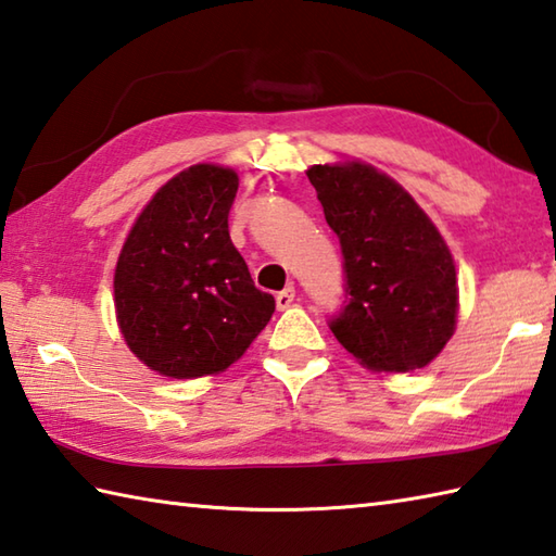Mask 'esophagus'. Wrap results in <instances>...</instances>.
Segmentation results:
<instances>
[{"label": "esophagus", "instance_id": "esophagus-1", "mask_svg": "<svg viewBox=\"0 0 556 556\" xmlns=\"http://www.w3.org/2000/svg\"><path fill=\"white\" fill-rule=\"evenodd\" d=\"M293 296H296V289H293V287H287L285 291H279L277 293V308L279 311H285V308H289L291 306V303H293Z\"/></svg>", "mask_w": 556, "mask_h": 556}]
</instances>
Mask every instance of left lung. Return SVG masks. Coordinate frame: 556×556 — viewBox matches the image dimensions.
I'll return each mask as SVG.
<instances>
[{
  "mask_svg": "<svg viewBox=\"0 0 556 556\" xmlns=\"http://www.w3.org/2000/svg\"><path fill=\"white\" fill-rule=\"evenodd\" d=\"M306 176L344 257V306L330 330L371 371L424 368L458 318L455 265L439 228L368 163H325Z\"/></svg>",
  "mask_w": 556,
  "mask_h": 556,
  "instance_id": "8db88e82",
  "label": "left lung"
}]
</instances>
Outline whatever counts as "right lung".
Here are the masks:
<instances>
[{
    "label": "right lung",
    "mask_w": 556,
    "mask_h": 556,
    "mask_svg": "<svg viewBox=\"0 0 556 556\" xmlns=\"http://www.w3.org/2000/svg\"><path fill=\"white\" fill-rule=\"evenodd\" d=\"M238 176L198 163L151 198L115 267L119 332L139 362L168 378L219 374L275 313L228 236Z\"/></svg>",
    "instance_id": "obj_1"
}]
</instances>
